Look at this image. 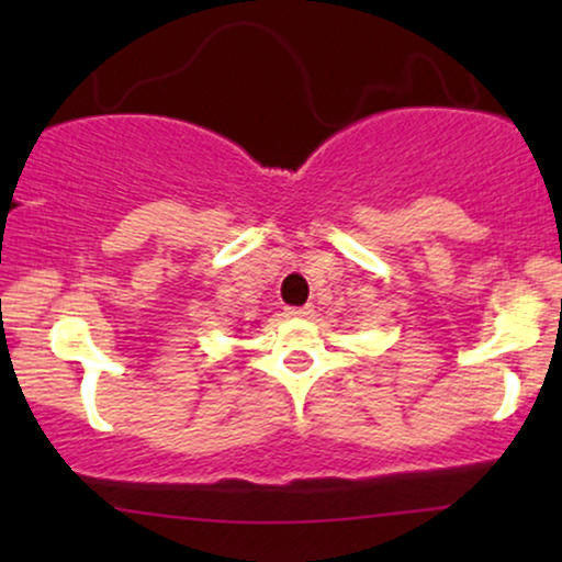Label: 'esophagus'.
Here are the masks:
<instances>
[{
  "instance_id": "34e87169",
  "label": "esophagus",
  "mask_w": 562,
  "mask_h": 562,
  "mask_svg": "<svg viewBox=\"0 0 562 562\" xmlns=\"http://www.w3.org/2000/svg\"><path fill=\"white\" fill-rule=\"evenodd\" d=\"M289 317H299V319H310L314 317V306L306 304V306H291V310L286 312Z\"/></svg>"
}]
</instances>
